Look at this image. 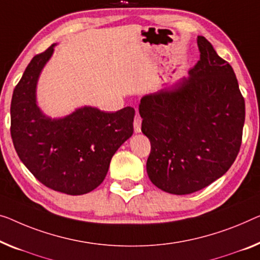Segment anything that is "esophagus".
<instances>
[{
  "label": "esophagus",
  "mask_w": 260,
  "mask_h": 260,
  "mask_svg": "<svg viewBox=\"0 0 260 260\" xmlns=\"http://www.w3.org/2000/svg\"><path fill=\"white\" fill-rule=\"evenodd\" d=\"M133 126H134L135 133H140L141 132V119L139 117H135L134 121H133Z\"/></svg>",
  "instance_id": "1"
}]
</instances>
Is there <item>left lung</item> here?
Returning <instances> with one entry per match:
<instances>
[{"label": "left lung", "instance_id": "obj_1", "mask_svg": "<svg viewBox=\"0 0 260 260\" xmlns=\"http://www.w3.org/2000/svg\"><path fill=\"white\" fill-rule=\"evenodd\" d=\"M200 60L172 90L145 95L141 131L150 141L147 174L175 195L208 187L224 175L239 153L245 102L231 65L207 38L197 37Z\"/></svg>", "mask_w": 260, "mask_h": 260}]
</instances>
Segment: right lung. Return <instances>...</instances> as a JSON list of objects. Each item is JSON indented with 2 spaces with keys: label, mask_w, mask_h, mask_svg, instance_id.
Here are the masks:
<instances>
[{
  "label": "right lung",
  "mask_w": 260,
  "mask_h": 260,
  "mask_svg": "<svg viewBox=\"0 0 260 260\" xmlns=\"http://www.w3.org/2000/svg\"><path fill=\"white\" fill-rule=\"evenodd\" d=\"M53 46L35 56L15 87L10 134L18 157L52 190L83 195L95 189L111 158L133 134V107L107 113L84 107L59 120L45 118L36 105V83Z\"/></svg>",
  "instance_id": "1"
}]
</instances>
